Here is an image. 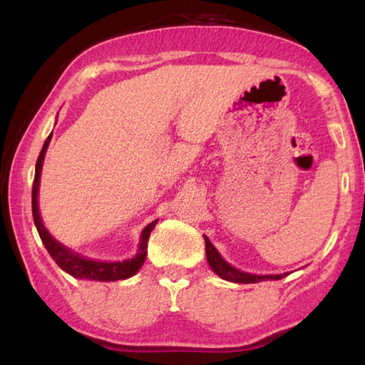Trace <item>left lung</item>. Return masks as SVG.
<instances>
[{"label":"left lung","mask_w":365,"mask_h":365,"mask_svg":"<svg viewBox=\"0 0 365 365\" xmlns=\"http://www.w3.org/2000/svg\"><path fill=\"white\" fill-rule=\"evenodd\" d=\"M205 243H206V257L207 262L211 265V269L217 274L220 279L233 282V283H257L264 280H280L288 274L280 275H255V274H246L243 270H238L237 267L228 264L224 257L219 255V251L214 248V245L209 242V238L205 235Z\"/></svg>","instance_id":"obj_1"}]
</instances>
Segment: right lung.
<instances>
[{
	"label": "right lung",
	"instance_id": "right-lung-1",
	"mask_svg": "<svg viewBox=\"0 0 365 365\" xmlns=\"http://www.w3.org/2000/svg\"><path fill=\"white\" fill-rule=\"evenodd\" d=\"M53 132L46 138L45 145H43L40 156L36 159L35 165V178H34V188H32V212H34V222L36 230L41 238L43 245L48 250L49 256L54 259L61 269L67 274H71L76 279H86V280H96V282H115V280H125L128 277L137 274L141 265H143L146 259V248H148V240H150V233L158 224V220L148 224L140 237V246L138 252L132 259H125V261H115V262H103V261H93V259H86L83 256L77 255V252L66 248L64 245H61L51 237V233L46 230V227L43 225L40 211H38V188H40V175H41V165L45 160V153L48 150L49 141H51Z\"/></svg>",
	"mask_w": 365,
	"mask_h": 365
}]
</instances>
